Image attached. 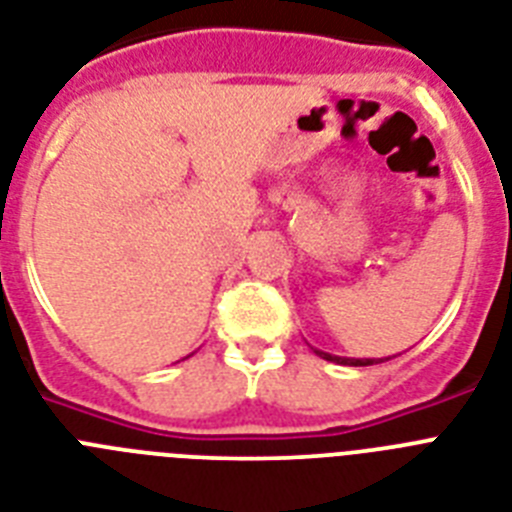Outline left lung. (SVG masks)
<instances>
[{
	"label": "left lung",
	"instance_id": "obj_1",
	"mask_svg": "<svg viewBox=\"0 0 512 512\" xmlns=\"http://www.w3.org/2000/svg\"><path fill=\"white\" fill-rule=\"evenodd\" d=\"M317 356L322 359H328V362H336V364H354V367H369V364H380L377 359H341V356H333V354H325V351H315Z\"/></svg>",
	"mask_w": 512,
	"mask_h": 512
}]
</instances>
